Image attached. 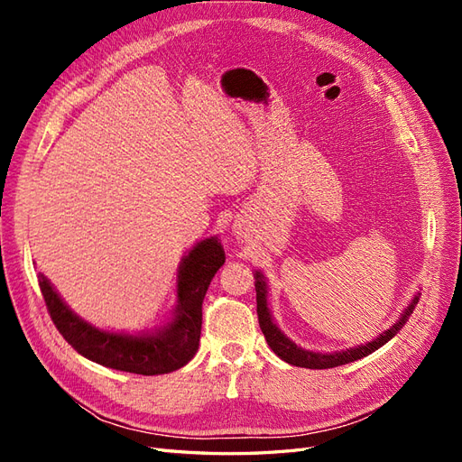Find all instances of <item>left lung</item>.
Wrapping results in <instances>:
<instances>
[{"label":"left lung","instance_id":"8db88e82","mask_svg":"<svg viewBox=\"0 0 462 462\" xmlns=\"http://www.w3.org/2000/svg\"><path fill=\"white\" fill-rule=\"evenodd\" d=\"M254 287H256V312H258V321H260V329L263 333L265 341H268L272 351L289 365L299 366V368H310V370H326V368H335V366H343L348 365V362H355L372 355L377 348L383 346L387 341H391L395 335L401 331V328L407 324L414 306L418 304V297L420 292H416L412 300L409 302L407 309L402 310L399 319L389 329L377 335L375 339L365 343V345H356L351 348H345V351H335V353H318V351H309V348L299 346L295 341H291L287 335L277 328V324L272 318L270 306H268V282L260 270H254Z\"/></svg>","mask_w":462,"mask_h":462}]
</instances>
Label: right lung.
Returning <instances> with one entry per match:
<instances>
[{
  "label": "right lung",
  "instance_id": "obj_1",
  "mask_svg": "<svg viewBox=\"0 0 462 462\" xmlns=\"http://www.w3.org/2000/svg\"><path fill=\"white\" fill-rule=\"evenodd\" d=\"M226 262L217 236L194 245L177 268V304L171 318L156 329L107 331L75 314L44 273L40 291L55 328L79 355L121 372L158 375L183 368L197 355L202 329V300L216 272Z\"/></svg>",
  "mask_w": 462,
  "mask_h": 462
}]
</instances>
